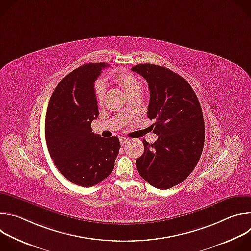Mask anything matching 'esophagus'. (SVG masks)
Here are the masks:
<instances>
[{
  "instance_id": "obj_1",
  "label": "esophagus",
  "mask_w": 251,
  "mask_h": 251,
  "mask_svg": "<svg viewBox=\"0 0 251 251\" xmlns=\"http://www.w3.org/2000/svg\"><path fill=\"white\" fill-rule=\"evenodd\" d=\"M119 141H120V143H121V145H122V146H123V145H125L126 143H128V142H129V140H128L127 138H125V137H120Z\"/></svg>"
}]
</instances>
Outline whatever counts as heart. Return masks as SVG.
Listing matches in <instances>:
<instances>
[{
    "label": "heart",
    "instance_id": "heart-1",
    "mask_svg": "<svg viewBox=\"0 0 251 251\" xmlns=\"http://www.w3.org/2000/svg\"><path fill=\"white\" fill-rule=\"evenodd\" d=\"M113 80L126 92L128 96L133 93L141 91V81L134 75L128 73V71H120V73L116 74L113 76ZM94 91L96 100L98 102H102L106 93V88L104 84L101 82H97L94 85Z\"/></svg>",
    "mask_w": 251,
    "mask_h": 251
}]
</instances>
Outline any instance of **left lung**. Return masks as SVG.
Segmentation results:
<instances>
[{
    "instance_id": "1",
    "label": "left lung",
    "mask_w": 251,
    "mask_h": 251,
    "mask_svg": "<svg viewBox=\"0 0 251 251\" xmlns=\"http://www.w3.org/2000/svg\"><path fill=\"white\" fill-rule=\"evenodd\" d=\"M148 82V117L159 137L143 139L144 153L136 160L139 175L153 187L167 190L182 183L197 166L204 145V121L199 99L181 75L150 63L131 68Z\"/></svg>"
}]
</instances>
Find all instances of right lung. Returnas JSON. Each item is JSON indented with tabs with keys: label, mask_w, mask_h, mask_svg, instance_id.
Here are the masks:
<instances>
[{
	"label": "right lung",
	"mask_w": 251,
	"mask_h": 251,
	"mask_svg": "<svg viewBox=\"0 0 251 251\" xmlns=\"http://www.w3.org/2000/svg\"><path fill=\"white\" fill-rule=\"evenodd\" d=\"M107 66L85 63L71 71L55 87L47 110L46 141L54 165L69 182L86 188L112 173L120 149L117 137L102 138L91 129L99 114L94 81Z\"/></svg>",
	"instance_id": "obj_1"
}]
</instances>
